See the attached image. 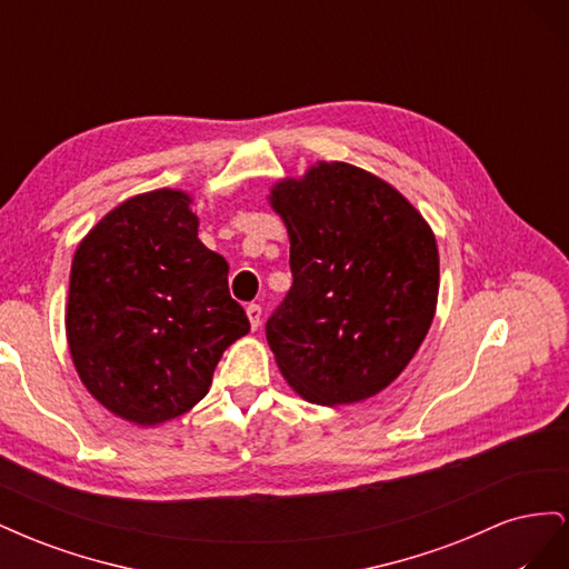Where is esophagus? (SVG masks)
<instances>
[{
  "label": "esophagus",
  "instance_id": "obj_1",
  "mask_svg": "<svg viewBox=\"0 0 569 569\" xmlns=\"http://www.w3.org/2000/svg\"><path fill=\"white\" fill-rule=\"evenodd\" d=\"M247 318L251 322V330H258V325H261V306L249 303L247 306Z\"/></svg>",
  "mask_w": 569,
  "mask_h": 569
}]
</instances>
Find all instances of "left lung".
Returning <instances> with one entry per match:
<instances>
[{
  "label": "left lung",
  "mask_w": 569,
  "mask_h": 569,
  "mask_svg": "<svg viewBox=\"0 0 569 569\" xmlns=\"http://www.w3.org/2000/svg\"><path fill=\"white\" fill-rule=\"evenodd\" d=\"M268 199L295 278L266 322L278 368L311 403L366 401L403 372L435 320V232L399 189L341 161L280 180Z\"/></svg>",
  "instance_id": "8db88e82"
}]
</instances>
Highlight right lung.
I'll return each instance as SVG.
<instances>
[{"label": "right lung", "mask_w": 569, "mask_h": 569, "mask_svg": "<svg viewBox=\"0 0 569 569\" xmlns=\"http://www.w3.org/2000/svg\"><path fill=\"white\" fill-rule=\"evenodd\" d=\"M182 189L137 194L101 218L73 256L66 339L82 385L140 427L173 420L209 393L249 318L228 261L199 242Z\"/></svg>", "instance_id": "right-lung-1"}]
</instances>
